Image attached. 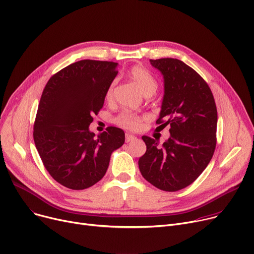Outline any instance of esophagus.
I'll return each mask as SVG.
<instances>
[{"label":"esophagus","instance_id":"1","mask_svg":"<svg viewBox=\"0 0 254 254\" xmlns=\"http://www.w3.org/2000/svg\"><path fill=\"white\" fill-rule=\"evenodd\" d=\"M135 139H136V137H135L134 135H131V134H126V142H127V143L134 141Z\"/></svg>","mask_w":254,"mask_h":254}]
</instances>
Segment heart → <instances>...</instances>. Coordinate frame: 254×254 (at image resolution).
Returning a JSON list of instances; mask_svg holds the SVG:
<instances>
[{
    "instance_id": "b5f03b06",
    "label": "heart",
    "mask_w": 254,
    "mask_h": 254,
    "mask_svg": "<svg viewBox=\"0 0 254 254\" xmlns=\"http://www.w3.org/2000/svg\"><path fill=\"white\" fill-rule=\"evenodd\" d=\"M127 75L130 78V80H132V81L137 84V86L140 88V90L146 97L153 95V93L156 91L157 89L156 79L147 70L144 69L143 66H140V65L132 66V68L128 71ZM115 83L116 82L113 81L109 86V88L107 89V93H106L107 99L112 98ZM141 122H142L141 116L135 113H131L129 111H125L123 113H120L115 119V123L118 126L128 129H137L140 127Z\"/></svg>"
}]
</instances>
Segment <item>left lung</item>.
<instances>
[{
    "label": "left lung",
    "mask_w": 254,
    "mask_h": 254,
    "mask_svg": "<svg viewBox=\"0 0 254 254\" xmlns=\"http://www.w3.org/2000/svg\"><path fill=\"white\" fill-rule=\"evenodd\" d=\"M164 77L159 127L170 126V138L159 145L143 136L146 152L139 158L142 176L155 188L177 191L206 169L216 146L217 109L212 91L193 69L177 59L150 60Z\"/></svg>",
    "instance_id": "left-lung-1"
}]
</instances>
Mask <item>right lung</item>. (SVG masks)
<instances>
[{"instance_id":"add662e5","label":"right lung","mask_w":254,"mask_h":254,"mask_svg":"<svg viewBox=\"0 0 254 254\" xmlns=\"http://www.w3.org/2000/svg\"><path fill=\"white\" fill-rule=\"evenodd\" d=\"M117 63L83 60L53 75L42 92L34 125V141L50 176L70 190L99 182L112 152L125 143L115 127L96 135L92 115L104 105L107 89L118 71Z\"/></svg>"}]
</instances>
